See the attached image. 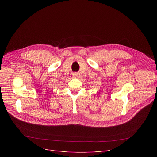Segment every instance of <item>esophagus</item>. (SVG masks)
Masks as SVG:
<instances>
[{"mask_svg": "<svg viewBox=\"0 0 157 157\" xmlns=\"http://www.w3.org/2000/svg\"><path fill=\"white\" fill-rule=\"evenodd\" d=\"M72 76H73L74 78H79V77H80V75L79 74V73L76 72V73H74V74H73Z\"/></svg>", "mask_w": 157, "mask_h": 157, "instance_id": "34e87169", "label": "esophagus"}]
</instances>
